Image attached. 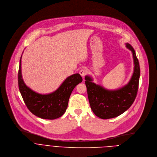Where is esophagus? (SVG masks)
<instances>
[{"instance_id":"esophagus-1","label":"esophagus","mask_w":157,"mask_h":157,"mask_svg":"<svg viewBox=\"0 0 157 157\" xmlns=\"http://www.w3.org/2000/svg\"><path fill=\"white\" fill-rule=\"evenodd\" d=\"M87 70L86 68H82L79 71V74L82 77H84L87 75Z\"/></svg>"}]
</instances>
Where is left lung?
<instances>
[{"mask_svg":"<svg viewBox=\"0 0 157 157\" xmlns=\"http://www.w3.org/2000/svg\"><path fill=\"white\" fill-rule=\"evenodd\" d=\"M126 45L132 52L134 64V73L128 84L119 89L110 90L92 82L90 76H85L90 108L94 113L101 119L113 118L123 113L132 105L137 94L139 63L134 48L128 43Z\"/></svg>","mask_w":157,"mask_h":157,"instance_id":"obj_1","label":"left lung"}]
</instances>
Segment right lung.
Here are the masks:
<instances>
[{
	"label": "right lung",
	"mask_w": 157,
	"mask_h": 157,
	"mask_svg": "<svg viewBox=\"0 0 157 157\" xmlns=\"http://www.w3.org/2000/svg\"><path fill=\"white\" fill-rule=\"evenodd\" d=\"M18 81L20 92L29 110L36 117L46 120H54L62 117L68 107L70 95L82 78L78 73L68 77L55 92L42 95L35 92L24 82L21 75V61Z\"/></svg>",
	"instance_id": "add662e5"
}]
</instances>
